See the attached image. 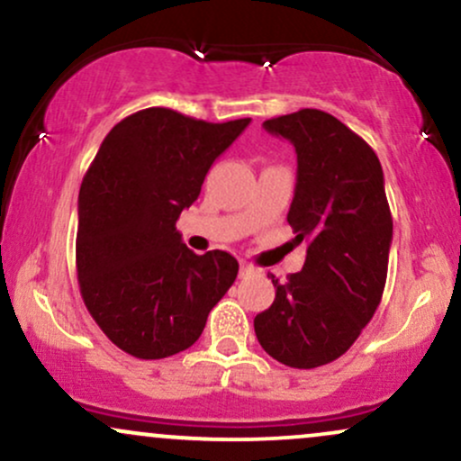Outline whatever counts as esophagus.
<instances>
[{"instance_id": "1", "label": "esophagus", "mask_w": 461, "mask_h": 461, "mask_svg": "<svg viewBox=\"0 0 461 461\" xmlns=\"http://www.w3.org/2000/svg\"><path fill=\"white\" fill-rule=\"evenodd\" d=\"M251 273H256V267L249 262H240V277H247V275H251Z\"/></svg>"}]
</instances>
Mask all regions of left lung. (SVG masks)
I'll return each instance as SVG.
<instances>
[{
  "instance_id": "1",
  "label": "left lung",
  "mask_w": 461,
  "mask_h": 461,
  "mask_svg": "<svg viewBox=\"0 0 461 461\" xmlns=\"http://www.w3.org/2000/svg\"><path fill=\"white\" fill-rule=\"evenodd\" d=\"M297 151V188L288 223L308 242L301 273L275 284V301L253 319L268 356L316 368L351 348L382 303L393 214L377 153L322 110L264 121Z\"/></svg>"
}]
</instances>
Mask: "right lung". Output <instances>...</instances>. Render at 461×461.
<instances>
[{
  "label": "right lung",
  "mask_w": 461,
  "mask_h": 461,
  "mask_svg": "<svg viewBox=\"0 0 461 461\" xmlns=\"http://www.w3.org/2000/svg\"><path fill=\"white\" fill-rule=\"evenodd\" d=\"M249 121L145 108L99 147L79 188L76 267L84 305L121 351L162 359L193 347L236 282V258L219 249L197 256L176 221Z\"/></svg>",
  "instance_id": "1"
}]
</instances>
